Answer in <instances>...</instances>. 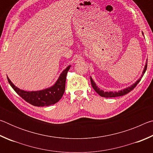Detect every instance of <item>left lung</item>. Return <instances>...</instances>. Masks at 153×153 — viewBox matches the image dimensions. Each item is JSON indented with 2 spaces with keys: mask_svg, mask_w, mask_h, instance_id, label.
Instances as JSON below:
<instances>
[{
  "mask_svg": "<svg viewBox=\"0 0 153 153\" xmlns=\"http://www.w3.org/2000/svg\"><path fill=\"white\" fill-rule=\"evenodd\" d=\"M142 35L144 36V33H142ZM146 68H147V60L146 61V63H145V65L144 67V70L142 71L141 76L140 77V78L137 80V81L131 85V86H129L128 87L126 88H123L122 90H118V91H109V92H105L104 90H102V89H100L99 87H98L97 84H96V83L94 82V80L90 76V81H91V84H92V86L94 90H95L96 92H97L98 94H99L100 97H105V98H112V97H121V96H123L126 94H128V92H129L130 91H131L134 88H135L137 84H138L140 81L142 76H144V74L145 72H146Z\"/></svg>",
  "mask_w": 153,
  "mask_h": 153,
  "instance_id": "1",
  "label": "left lung"
}]
</instances>
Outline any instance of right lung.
<instances>
[{"mask_svg":"<svg viewBox=\"0 0 153 153\" xmlns=\"http://www.w3.org/2000/svg\"><path fill=\"white\" fill-rule=\"evenodd\" d=\"M71 66V65L67 66L61 72L57 80L53 86L40 90L26 91V90H22L15 86L8 76H7V79L13 89L30 104L36 106V107L50 106L57 102L63 97L65 89L67 74L69 69H70Z\"/></svg>","mask_w":153,"mask_h":153,"instance_id":"obj_1","label":"right lung"}]
</instances>
